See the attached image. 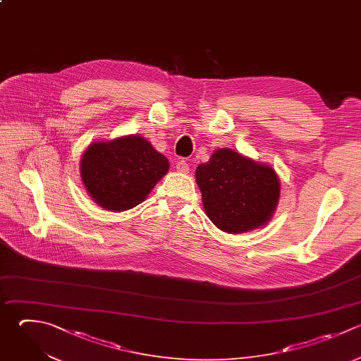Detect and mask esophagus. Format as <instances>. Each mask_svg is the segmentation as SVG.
<instances>
[{
    "instance_id": "1",
    "label": "esophagus",
    "mask_w": 361,
    "mask_h": 361,
    "mask_svg": "<svg viewBox=\"0 0 361 361\" xmlns=\"http://www.w3.org/2000/svg\"><path fill=\"white\" fill-rule=\"evenodd\" d=\"M176 171L180 173H188L189 172V164L185 159H179L176 162Z\"/></svg>"
}]
</instances>
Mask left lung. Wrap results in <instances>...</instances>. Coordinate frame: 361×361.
Instances as JSON below:
<instances>
[{
  "label": "left lung",
  "mask_w": 361,
  "mask_h": 361,
  "mask_svg": "<svg viewBox=\"0 0 361 361\" xmlns=\"http://www.w3.org/2000/svg\"><path fill=\"white\" fill-rule=\"evenodd\" d=\"M196 182L207 217L231 234L264 226L276 207L281 190L272 168L224 148L197 166Z\"/></svg>",
  "instance_id": "obj_1"
}]
</instances>
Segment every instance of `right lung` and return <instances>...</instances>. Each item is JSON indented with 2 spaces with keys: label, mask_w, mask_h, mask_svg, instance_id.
<instances>
[{
  "label": "right lung",
  "mask_w": 361,
  "mask_h": 361,
  "mask_svg": "<svg viewBox=\"0 0 361 361\" xmlns=\"http://www.w3.org/2000/svg\"><path fill=\"white\" fill-rule=\"evenodd\" d=\"M168 169V159L137 135L92 144L80 165L93 200L113 212L140 204Z\"/></svg>",
  "instance_id": "add662e5"
}]
</instances>
